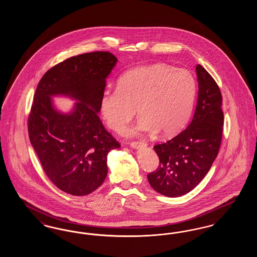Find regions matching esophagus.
<instances>
[{"instance_id": "34e87169", "label": "esophagus", "mask_w": 257, "mask_h": 257, "mask_svg": "<svg viewBox=\"0 0 257 257\" xmlns=\"http://www.w3.org/2000/svg\"><path fill=\"white\" fill-rule=\"evenodd\" d=\"M144 146H147L145 143H140V142H133L130 144V147L135 149H138L140 147H144Z\"/></svg>"}]
</instances>
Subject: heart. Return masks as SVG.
<instances>
[{"mask_svg":"<svg viewBox=\"0 0 257 257\" xmlns=\"http://www.w3.org/2000/svg\"><path fill=\"white\" fill-rule=\"evenodd\" d=\"M196 93L190 71L163 64L142 66L119 79L117 87L107 88L100 100L104 120L115 132H122L135 115L140 117L127 135L171 137L187 122Z\"/></svg>","mask_w":257,"mask_h":257,"instance_id":"b5f03b06","label":"heart"}]
</instances>
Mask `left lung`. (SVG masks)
<instances>
[{"label": "left lung", "instance_id": "obj_1", "mask_svg": "<svg viewBox=\"0 0 257 257\" xmlns=\"http://www.w3.org/2000/svg\"><path fill=\"white\" fill-rule=\"evenodd\" d=\"M196 71L198 91L191 121L169 142L154 147L160 166L147 179L163 196L177 197L195 189L220 149L223 125L220 88L200 64L196 65Z\"/></svg>", "mask_w": 257, "mask_h": 257}]
</instances>
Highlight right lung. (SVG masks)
I'll return each instance as SVG.
<instances>
[{
  "mask_svg": "<svg viewBox=\"0 0 257 257\" xmlns=\"http://www.w3.org/2000/svg\"><path fill=\"white\" fill-rule=\"evenodd\" d=\"M117 61L110 52L78 55L52 67L37 86L29 116L31 145L50 180L69 195L86 196L99 188L108 173L109 152L120 147L98 116ZM54 97L75 104L61 112Z\"/></svg>",
  "mask_w": 257,
  "mask_h": 257,
  "instance_id": "add662e5",
  "label": "right lung"
}]
</instances>
